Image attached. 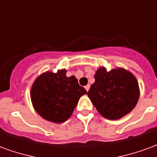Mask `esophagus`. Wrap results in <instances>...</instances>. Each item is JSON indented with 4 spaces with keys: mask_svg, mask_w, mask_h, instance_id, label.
<instances>
[{
    "mask_svg": "<svg viewBox=\"0 0 157 157\" xmlns=\"http://www.w3.org/2000/svg\"><path fill=\"white\" fill-rule=\"evenodd\" d=\"M85 89H86V92H88L89 89H90V85H86V86Z\"/></svg>",
    "mask_w": 157,
    "mask_h": 157,
    "instance_id": "34e87169",
    "label": "esophagus"
}]
</instances>
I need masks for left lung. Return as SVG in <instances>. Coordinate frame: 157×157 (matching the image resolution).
Segmentation results:
<instances>
[{"label":"left lung","mask_w":157,"mask_h":157,"mask_svg":"<svg viewBox=\"0 0 157 157\" xmlns=\"http://www.w3.org/2000/svg\"><path fill=\"white\" fill-rule=\"evenodd\" d=\"M87 95L97 110L109 119H118L131 111L138 102L139 85L134 75L124 69L107 71L98 69Z\"/></svg>","instance_id":"8db88e82"}]
</instances>
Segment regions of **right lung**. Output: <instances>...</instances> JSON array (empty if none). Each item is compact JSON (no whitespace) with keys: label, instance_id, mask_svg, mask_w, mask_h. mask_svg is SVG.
I'll list each match as a JSON object with an SVG mask.
<instances>
[{"label":"right lung","instance_id":"add662e5","mask_svg":"<svg viewBox=\"0 0 157 157\" xmlns=\"http://www.w3.org/2000/svg\"><path fill=\"white\" fill-rule=\"evenodd\" d=\"M65 74V70L57 73L46 72L36 80L31 89L34 109L48 121L62 123L67 120L80 98L87 93L74 75L67 77Z\"/></svg>","mask_w":157,"mask_h":157}]
</instances>
